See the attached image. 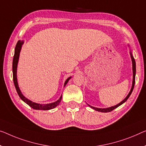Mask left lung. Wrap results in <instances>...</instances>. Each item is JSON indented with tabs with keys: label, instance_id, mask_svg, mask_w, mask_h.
Masks as SVG:
<instances>
[{
	"label": "left lung",
	"instance_id": "obj_1",
	"mask_svg": "<svg viewBox=\"0 0 146 146\" xmlns=\"http://www.w3.org/2000/svg\"><path fill=\"white\" fill-rule=\"evenodd\" d=\"M129 46L130 47V46L129 44ZM130 58H131V60H132V73H133V79H132V87H131V89H130V92L128 95L127 96V97L125 98V99L123 100V101H121L120 103L117 104V105H115L114 106H111V107H110V108H95V107H93V106H91L90 105H88L90 106L91 108H92L93 110H94L96 111H100V112H102V113H107V112H110L113 111V110H115V108H118L119 106H120L122 104L125 103V102L127 100L128 98L130 97V94H132V90H133L134 89V84H135V76H136V62H135V60H134V58L133 57V56H132V52L130 50Z\"/></svg>",
	"mask_w": 146,
	"mask_h": 146
}]
</instances>
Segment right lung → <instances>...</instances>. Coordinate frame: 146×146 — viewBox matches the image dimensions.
<instances>
[{"label":"right lung","instance_id":"obj_1","mask_svg":"<svg viewBox=\"0 0 146 146\" xmlns=\"http://www.w3.org/2000/svg\"><path fill=\"white\" fill-rule=\"evenodd\" d=\"M24 43V41L23 40H18L17 41L16 47H15V50H14V58H13V63H12V71H13V80H14V83L15 87H16V91L17 92V94L19 95V96L20 98L22 100L29 105L30 107H31L34 110H52V109H54L56 108V106L59 105L61 100H62V94L61 95V96L59 99L57 101L52 102V103L50 104H38L35 103V102H33L30 100L27 99V98H25L24 96L23 95L22 93H21L20 89H19V87L18 86V82H17V64H18L19 61V54H20L21 47H22V45ZM71 77H69L67 78L66 81H65L64 83V86H66L67 82H68L69 80L70 79Z\"/></svg>","mask_w":146,"mask_h":146}]
</instances>
